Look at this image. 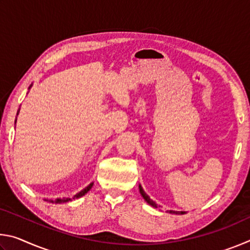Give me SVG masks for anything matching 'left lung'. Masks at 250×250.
Listing matches in <instances>:
<instances>
[{"mask_svg":"<svg viewBox=\"0 0 250 250\" xmlns=\"http://www.w3.org/2000/svg\"><path fill=\"white\" fill-rule=\"evenodd\" d=\"M140 193H141V195L143 196V198H145V200L149 203L150 205H152V206H154V207H156V204L155 203L151 200V198L146 195V194L145 193V191H143L142 189V188L140 186ZM168 213H171V214H184V211H175V210H168Z\"/></svg>","mask_w":250,"mask_h":250,"instance_id":"1","label":"left lung"}]
</instances>
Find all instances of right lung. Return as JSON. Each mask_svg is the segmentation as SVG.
Returning <instances> with one entry per match:
<instances>
[{
  "label": "right lung",
  "mask_w": 250,
  "mask_h": 250,
  "mask_svg": "<svg viewBox=\"0 0 250 250\" xmlns=\"http://www.w3.org/2000/svg\"><path fill=\"white\" fill-rule=\"evenodd\" d=\"M91 188H92V183L88 185L87 188H84V189H83L82 192H79L78 194H76V195L74 196V198H78V197L83 196L84 194H86L88 191H89ZM45 201H48V200H45ZM68 201H70V198H56V200H49L50 203H57V204H61V203H65V202H68Z\"/></svg>",
  "instance_id": "right-lung-1"
}]
</instances>
